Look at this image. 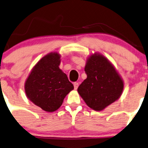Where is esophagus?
<instances>
[{
	"instance_id": "34e87169",
	"label": "esophagus",
	"mask_w": 148,
	"mask_h": 148,
	"mask_svg": "<svg viewBox=\"0 0 148 148\" xmlns=\"http://www.w3.org/2000/svg\"><path fill=\"white\" fill-rule=\"evenodd\" d=\"M79 86V84L77 82H74V89H77Z\"/></svg>"
}]
</instances>
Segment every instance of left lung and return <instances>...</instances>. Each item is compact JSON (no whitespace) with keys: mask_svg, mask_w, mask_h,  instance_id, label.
I'll return each mask as SVG.
<instances>
[{"mask_svg":"<svg viewBox=\"0 0 148 148\" xmlns=\"http://www.w3.org/2000/svg\"><path fill=\"white\" fill-rule=\"evenodd\" d=\"M87 78L79 86V94L88 107L101 111L121 96L123 82L106 57L95 54L85 66Z\"/></svg>","mask_w":148,"mask_h":148,"instance_id":"8db88e82","label":"left lung"}]
</instances>
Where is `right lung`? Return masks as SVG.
I'll list each match as a JSON object with an SVG mask.
<instances>
[{
  "instance_id": "right-lung-1",
  "label": "right lung",
  "mask_w": 148,
  "mask_h": 148,
  "mask_svg": "<svg viewBox=\"0 0 148 148\" xmlns=\"http://www.w3.org/2000/svg\"><path fill=\"white\" fill-rule=\"evenodd\" d=\"M60 64L59 54L46 55L34 66L25 85L29 100L47 112L58 109L65 96L74 89L67 76L59 68Z\"/></svg>"
}]
</instances>
